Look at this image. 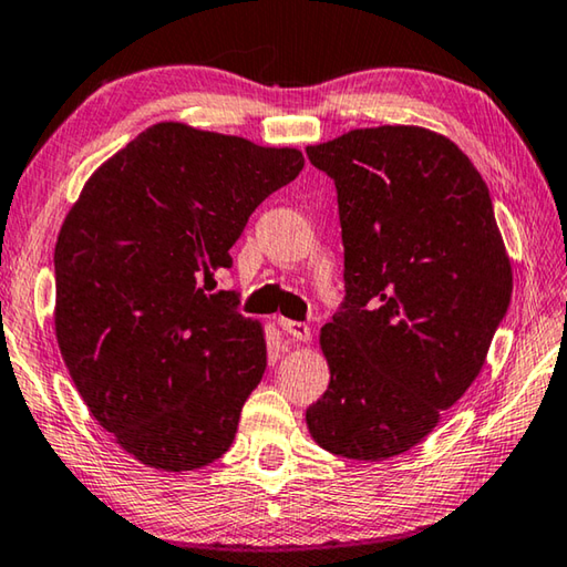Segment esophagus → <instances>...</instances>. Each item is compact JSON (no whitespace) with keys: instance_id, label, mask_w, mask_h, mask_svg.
<instances>
[{"instance_id":"34e87169","label":"esophagus","mask_w":567,"mask_h":567,"mask_svg":"<svg viewBox=\"0 0 567 567\" xmlns=\"http://www.w3.org/2000/svg\"><path fill=\"white\" fill-rule=\"evenodd\" d=\"M277 322H280V328L285 330V334H290L292 340H297V342L310 340V328H307L305 322H295V320H285V318H280Z\"/></svg>"}]
</instances>
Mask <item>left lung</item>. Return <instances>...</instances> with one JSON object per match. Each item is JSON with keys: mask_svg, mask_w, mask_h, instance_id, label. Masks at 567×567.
<instances>
[{"mask_svg": "<svg viewBox=\"0 0 567 567\" xmlns=\"http://www.w3.org/2000/svg\"><path fill=\"white\" fill-rule=\"evenodd\" d=\"M334 179L344 302L320 332L330 385L315 443L388 460L433 433L483 370L513 295L493 199L455 142L425 127L350 130L307 147Z\"/></svg>", "mask_w": 567, "mask_h": 567, "instance_id": "8db88e82", "label": "left lung"}]
</instances>
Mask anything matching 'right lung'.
<instances>
[{
	"instance_id": "obj_1",
	"label": "right lung",
	"mask_w": 567,
	"mask_h": 567,
	"mask_svg": "<svg viewBox=\"0 0 567 567\" xmlns=\"http://www.w3.org/2000/svg\"><path fill=\"white\" fill-rule=\"evenodd\" d=\"M300 150L159 122L84 185L54 247V332L94 420L150 467L223 457L267 368L262 324L199 282L233 267L249 215Z\"/></svg>"
}]
</instances>
